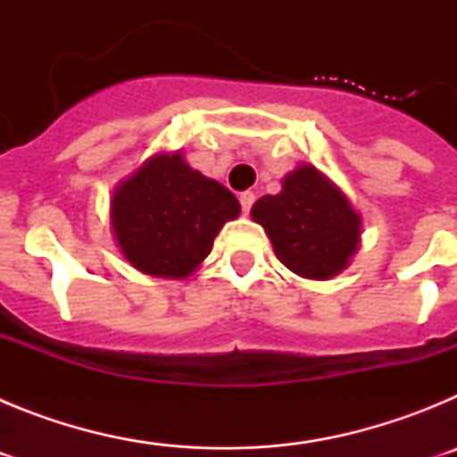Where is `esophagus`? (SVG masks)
I'll return each instance as SVG.
<instances>
[{
	"label": "esophagus",
	"mask_w": 457,
	"mask_h": 457,
	"mask_svg": "<svg viewBox=\"0 0 457 457\" xmlns=\"http://www.w3.org/2000/svg\"><path fill=\"white\" fill-rule=\"evenodd\" d=\"M253 201H256V194L249 192V189H247V192L240 194V205H242V210H245V212H249V210H252Z\"/></svg>",
	"instance_id": "34e87169"
}]
</instances>
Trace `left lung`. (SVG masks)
I'll use <instances>...</instances> for the list:
<instances>
[{
	"instance_id": "8db88e82",
	"label": "left lung",
	"mask_w": 457,
	"mask_h": 457,
	"mask_svg": "<svg viewBox=\"0 0 457 457\" xmlns=\"http://www.w3.org/2000/svg\"><path fill=\"white\" fill-rule=\"evenodd\" d=\"M252 220L268 233L277 258L290 272L327 281L348 270L361 245V215L329 176L297 164L281 192L252 205Z\"/></svg>"
}]
</instances>
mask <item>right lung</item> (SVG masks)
<instances>
[{"label": "right lung", "mask_w": 457, "mask_h": 457, "mask_svg": "<svg viewBox=\"0 0 457 457\" xmlns=\"http://www.w3.org/2000/svg\"><path fill=\"white\" fill-rule=\"evenodd\" d=\"M237 215L236 194L189 167L183 151L151 155L109 199L116 247L148 277H192L221 226Z\"/></svg>", "instance_id": "obj_1"}]
</instances>
